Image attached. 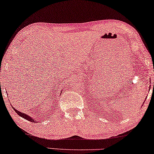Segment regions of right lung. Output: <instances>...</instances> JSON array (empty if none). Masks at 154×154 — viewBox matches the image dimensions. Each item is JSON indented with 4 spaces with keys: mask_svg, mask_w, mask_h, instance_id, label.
<instances>
[{
    "mask_svg": "<svg viewBox=\"0 0 154 154\" xmlns=\"http://www.w3.org/2000/svg\"><path fill=\"white\" fill-rule=\"evenodd\" d=\"M13 109L15 111V112L17 113V114L18 115H19L20 116H21V117H23V118H24L25 119H26V120H29V121H30V122H36V121H35L34 120V119H33V118H31L30 116H27V114H25V113H22V112H18V110H16V109H14V107H13Z\"/></svg>",
    "mask_w": 154,
    "mask_h": 154,
    "instance_id": "obj_1",
    "label": "right lung"
}]
</instances>
